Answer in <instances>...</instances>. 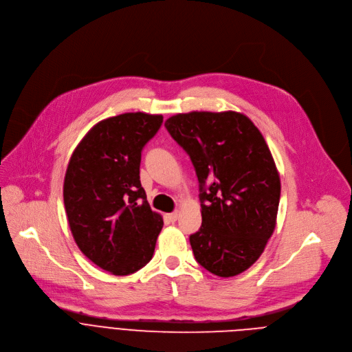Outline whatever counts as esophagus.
Wrapping results in <instances>:
<instances>
[{
    "instance_id": "esophagus-1",
    "label": "esophagus",
    "mask_w": 352,
    "mask_h": 352,
    "mask_svg": "<svg viewBox=\"0 0 352 352\" xmlns=\"http://www.w3.org/2000/svg\"><path fill=\"white\" fill-rule=\"evenodd\" d=\"M178 215H179V211L170 212V214H167V219H168L170 222H175V221L178 219Z\"/></svg>"
}]
</instances>
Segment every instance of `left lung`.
I'll return each instance as SVG.
<instances>
[{
	"label": "left lung",
	"mask_w": 352,
	"mask_h": 352,
	"mask_svg": "<svg viewBox=\"0 0 352 352\" xmlns=\"http://www.w3.org/2000/svg\"><path fill=\"white\" fill-rule=\"evenodd\" d=\"M199 181L201 226L189 236L196 261L229 278L250 268L274 233L280 179L270 148L236 111H190L164 123Z\"/></svg>",
	"instance_id": "obj_1"
}]
</instances>
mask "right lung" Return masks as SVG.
Here are the masks:
<instances>
[{"label":"right lung","mask_w":352,"mask_h":352,"mask_svg":"<svg viewBox=\"0 0 352 352\" xmlns=\"http://www.w3.org/2000/svg\"><path fill=\"white\" fill-rule=\"evenodd\" d=\"M162 114L124 113L94 126L74 149L63 184L70 230L81 253L117 276L153 257L163 228L140 179L141 153Z\"/></svg>","instance_id":"add662e5"}]
</instances>
